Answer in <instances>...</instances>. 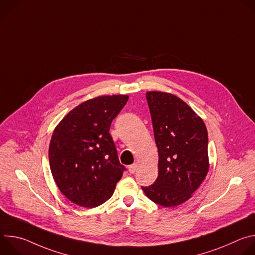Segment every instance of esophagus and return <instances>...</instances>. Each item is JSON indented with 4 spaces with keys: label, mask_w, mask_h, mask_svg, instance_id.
Masks as SVG:
<instances>
[{
    "label": "esophagus",
    "mask_w": 255,
    "mask_h": 255,
    "mask_svg": "<svg viewBox=\"0 0 255 255\" xmlns=\"http://www.w3.org/2000/svg\"><path fill=\"white\" fill-rule=\"evenodd\" d=\"M137 165H138V163H137V162H135V163H133V164L129 165V166H128L129 172H130V173H134V172H135V170H136V168H137Z\"/></svg>",
    "instance_id": "34e87169"
}]
</instances>
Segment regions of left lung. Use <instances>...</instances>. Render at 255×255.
Instances as JSON below:
<instances>
[{"label": "left lung", "instance_id": "left-lung-1", "mask_svg": "<svg viewBox=\"0 0 255 255\" xmlns=\"http://www.w3.org/2000/svg\"><path fill=\"white\" fill-rule=\"evenodd\" d=\"M146 99L158 149V176L142 190L154 203L175 207L192 198L209 171L207 128L193 109L172 94L147 92Z\"/></svg>", "mask_w": 255, "mask_h": 255}]
</instances>
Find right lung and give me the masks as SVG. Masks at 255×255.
<instances>
[{
  "label": "right lung",
  "mask_w": 255,
  "mask_h": 255,
  "mask_svg": "<svg viewBox=\"0 0 255 255\" xmlns=\"http://www.w3.org/2000/svg\"><path fill=\"white\" fill-rule=\"evenodd\" d=\"M128 99L113 95L88 100L55 127L48 151L50 169L60 192L74 204L91 209L114 194L125 167L109 130Z\"/></svg>",
  "instance_id": "add662e5"
}]
</instances>
